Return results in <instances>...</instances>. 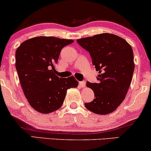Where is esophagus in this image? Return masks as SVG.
<instances>
[{"label": "esophagus", "instance_id": "obj_1", "mask_svg": "<svg viewBox=\"0 0 151 151\" xmlns=\"http://www.w3.org/2000/svg\"><path fill=\"white\" fill-rule=\"evenodd\" d=\"M79 86H81V87H82V88H84V87H85V85H86V82L84 81H79Z\"/></svg>", "mask_w": 151, "mask_h": 151}]
</instances>
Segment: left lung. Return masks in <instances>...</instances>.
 <instances>
[{
  "instance_id": "8db88e82",
  "label": "left lung",
  "mask_w": 151,
  "mask_h": 151,
  "mask_svg": "<svg viewBox=\"0 0 151 151\" xmlns=\"http://www.w3.org/2000/svg\"><path fill=\"white\" fill-rule=\"evenodd\" d=\"M90 54L99 74L98 83L86 82L94 99L85 107L96 114L114 111L122 103L131 85L135 65L131 46L116 35L101 33L77 40Z\"/></svg>"
}]
</instances>
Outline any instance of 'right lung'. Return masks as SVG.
Instances as JSON below:
<instances>
[{
	"label": "right lung",
	"instance_id": "right-lung-1",
	"mask_svg": "<svg viewBox=\"0 0 151 151\" xmlns=\"http://www.w3.org/2000/svg\"><path fill=\"white\" fill-rule=\"evenodd\" d=\"M72 42V40L39 36L24 41L17 48L15 67L20 85L30 105L40 113L60 109L67 89L79 84L73 76L62 79L55 74L60 52Z\"/></svg>",
	"mask_w": 151,
	"mask_h": 151
}]
</instances>
